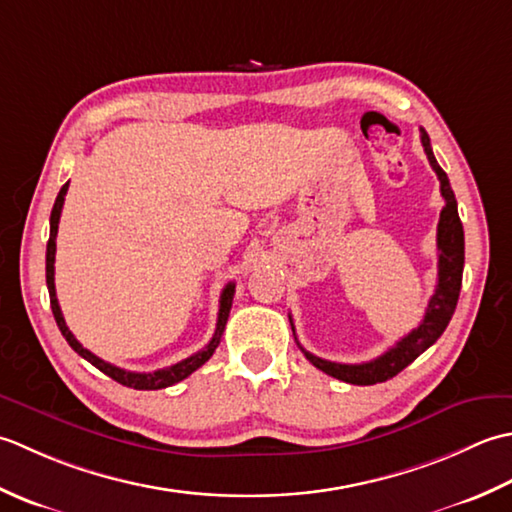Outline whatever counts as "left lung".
<instances>
[{
    "instance_id": "left-lung-1",
    "label": "left lung",
    "mask_w": 512,
    "mask_h": 512,
    "mask_svg": "<svg viewBox=\"0 0 512 512\" xmlns=\"http://www.w3.org/2000/svg\"><path fill=\"white\" fill-rule=\"evenodd\" d=\"M424 152L429 156L431 168L435 170L437 179H440V192L444 198V207L440 214V223H437V287L435 294L429 300V307H426L424 320L417 325L411 333H406L404 338L393 344L389 351H384L380 358L362 364H342V362H331L322 360L307 349L298 347L305 353V358L314 364L316 369L325 371L331 378H338L342 382L358 384V387H369V384L387 382L393 375H398L402 369L409 367V364L422 356V353L431 347V344L442 336L444 329L451 322L457 298H460L462 289V271H464V227L460 221V214H457V201L451 190V183H448L446 172L440 168V163L435 161L433 150H431V139L426 130H420ZM291 331H294V320H291Z\"/></svg>"
}]
</instances>
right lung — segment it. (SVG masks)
Masks as SVG:
<instances>
[{
	"mask_svg": "<svg viewBox=\"0 0 512 512\" xmlns=\"http://www.w3.org/2000/svg\"><path fill=\"white\" fill-rule=\"evenodd\" d=\"M68 192V183L61 187L59 194H57V201L52 205V212H50V238H48V245H46V285H48V294H50V307H52V316L57 320V327L61 331V336L66 338V342L70 344L72 349H75L83 360H88L92 367H97L99 371H103L108 375V378L117 380L123 387H130V389H139V391H156V389H165V387H172V384L185 380L187 375H192L198 367H203V364L212 358V353L216 351L218 342H221V336L225 331L227 325V318H229V309H232V300H234V291L236 285L229 283L225 285L223 294H221V307H218V320H216V331L212 340L205 344L201 351H196L194 356L185 358L181 362L172 364V367H165L159 371H152V373H134V371H125L121 367H114V364L106 362L97 358L95 353L83 349V344L72 336V331L66 327V320L64 314H61L59 309V302H57V291H55V252H57V229H59V216H61V207H64V198Z\"/></svg>",
	"mask_w": 512,
	"mask_h": 512,
	"instance_id": "1",
	"label": "right lung"
}]
</instances>
